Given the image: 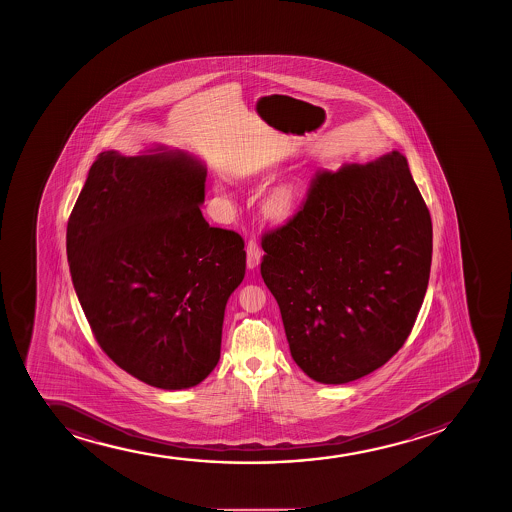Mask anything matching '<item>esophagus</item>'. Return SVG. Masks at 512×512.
I'll return each instance as SVG.
<instances>
[{
  "mask_svg": "<svg viewBox=\"0 0 512 512\" xmlns=\"http://www.w3.org/2000/svg\"><path fill=\"white\" fill-rule=\"evenodd\" d=\"M261 256H263V251H261L258 242H247V268L249 270H256L258 268L259 263H261Z\"/></svg>",
  "mask_w": 512,
  "mask_h": 512,
  "instance_id": "esophagus-1",
  "label": "esophagus"
}]
</instances>
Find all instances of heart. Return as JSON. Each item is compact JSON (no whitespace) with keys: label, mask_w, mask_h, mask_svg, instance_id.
Segmentation results:
<instances>
[{"label":"heart","mask_w":512,"mask_h":512,"mask_svg":"<svg viewBox=\"0 0 512 512\" xmlns=\"http://www.w3.org/2000/svg\"><path fill=\"white\" fill-rule=\"evenodd\" d=\"M295 208H297V200L290 189H278L275 193L270 194L268 200L265 201L266 215L277 222H283L292 217Z\"/></svg>","instance_id":"1"}]
</instances>
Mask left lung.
I'll use <instances>...</instances> for the list:
<instances>
[{"label":"left lung","mask_w":512,"mask_h":512,"mask_svg":"<svg viewBox=\"0 0 512 512\" xmlns=\"http://www.w3.org/2000/svg\"><path fill=\"white\" fill-rule=\"evenodd\" d=\"M261 246V277L311 379L355 381L403 347L429 285L432 220L398 150L319 172Z\"/></svg>","instance_id":"obj_1"}]
</instances>
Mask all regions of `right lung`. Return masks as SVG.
<instances>
[{"label":"right lung","mask_w":512,"mask_h":512,"mask_svg":"<svg viewBox=\"0 0 512 512\" xmlns=\"http://www.w3.org/2000/svg\"><path fill=\"white\" fill-rule=\"evenodd\" d=\"M206 167L167 147L100 153L71 212V280L107 357L153 388L200 384L246 273L234 230L203 218Z\"/></svg>","instance_id":"right-lung-1"}]
</instances>
